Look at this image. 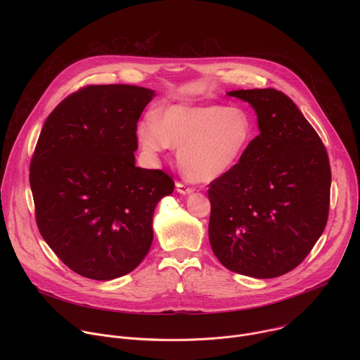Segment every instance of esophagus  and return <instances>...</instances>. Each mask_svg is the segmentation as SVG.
Returning <instances> with one entry per match:
<instances>
[{"mask_svg":"<svg viewBox=\"0 0 360 360\" xmlns=\"http://www.w3.org/2000/svg\"><path fill=\"white\" fill-rule=\"evenodd\" d=\"M176 191H178L179 193L188 195V193H192V192H193V188L188 186V185L184 184V182H176Z\"/></svg>","mask_w":360,"mask_h":360,"instance_id":"obj_1","label":"esophagus"}]
</instances>
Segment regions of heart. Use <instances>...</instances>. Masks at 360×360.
Segmentation results:
<instances>
[{"mask_svg":"<svg viewBox=\"0 0 360 360\" xmlns=\"http://www.w3.org/2000/svg\"><path fill=\"white\" fill-rule=\"evenodd\" d=\"M142 146L150 153L171 146L178 150L182 172L195 182H211L228 174L245 155L253 136L246 112L219 105H174L160 121L148 118L139 128Z\"/></svg>","mask_w":360,"mask_h":360,"instance_id":"b5f03b06","label":"heart"}]
</instances>
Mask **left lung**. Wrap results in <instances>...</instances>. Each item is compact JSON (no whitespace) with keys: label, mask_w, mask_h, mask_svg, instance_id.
<instances>
[{"label":"left lung","mask_w":360,"mask_h":360,"mask_svg":"<svg viewBox=\"0 0 360 360\" xmlns=\"http://www.w3.org/2000/svg\"><path fill=\"white\" fill-rule=\"evenodd\" d=\"M261 134L240 161L210 184V242L232 272L268 279L295 269L321 238L329 215L326 148L281 91L238 89Z\"/></svg>","instance_id":"left-lung-1"}]
</instances>
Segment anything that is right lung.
<instances>
[{
    "label": "right lung",
    "mask_w": 360,
    "mask_h": 360,
    "mask_svg": "<svg viewBox=\"0 0 360 360\" xmlns=\"http://www.w3.org/2000/svg\"><path fill=\"white\" fill-rule=\"evenodd\" d=\"M155 91L88 85L46 118L30 165L41 236L75 274L110 281L146 256L152 217L174 179L135 167L136 124Z\"/></svg>",
    "instance_id": "1"
}]
</instances>
